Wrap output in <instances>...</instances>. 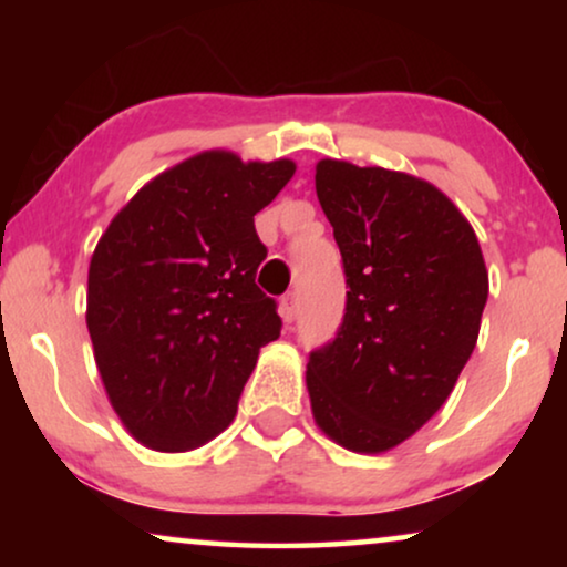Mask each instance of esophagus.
<instances>
[{
    "label": "esophagus",
    "instance_id": "obj_1",
    "mask_svg": "<svg viewBox=\"0 0 567 567\" xmlns=\"http://www.w3.org/2000/svg\"><path fill=\"white\" fill-rule=\"evenodd\" d=\"M297 315H299V297H297V291H289L281 299V317L286 322H293L297 320Z\"/></svg>",
    "mask_w": 567,
    "mask_h": 567
}]
</instances>
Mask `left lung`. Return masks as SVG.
I'll list each match as a JSON object with an SVG mask.
<instances>
[{
	"instance_id": "1",
	"label": "left lung",
	"mask_w": 567,
	"mask_h": 567,
	"mask_svg": "<svg viewBox=\"0 0 567 567\" xmlns=\"http://www.w3.org/2000/svg\"><path fill=\"white\" fill-rule=\"evenodd\" d=\"M315 188L348 299L336 340L309 355V405L330 441L382 454L436 415L475 351L483 250L452 198L415 175L320 159Z\"/></svg>"
}]
</instances>
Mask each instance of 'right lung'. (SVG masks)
<instances>
[{"label": "right lung", "instance_id": "add662e5", "mask_svg": "<svg viewBox=\"0 0 567 567\" xmlns=\"http://www.w3.org/2000/svg\"><path fill=\"white\" fill-rule=\"evenodd\" d=\"M297 173L208 150L152 177L107 224L87 274V330L107 400L154 452L219 436L262 346L281 336L255 284V214Z\"/></svg>", "mask_w": 567, "mask_h": 567}]
</instances>
